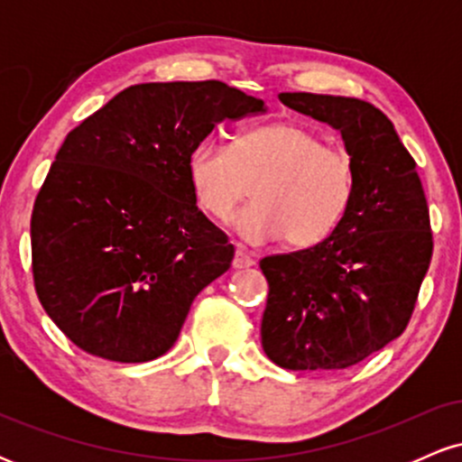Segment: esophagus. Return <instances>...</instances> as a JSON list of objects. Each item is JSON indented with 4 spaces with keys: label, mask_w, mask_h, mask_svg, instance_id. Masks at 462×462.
<instances>
[{
    "label": "esophagus",
    "mask_w": 462,
    "mask_h": 462,
    "mask_svg": "<svg viewBox=\"0 0 462 462\" xmlns=\"http://www.w3.org/2000/svg\"><path fill=\"white\" fill-rule=\"evenodd\" d=\"M252 264H256V261L252 258V254H249L245 247H236L232 267H235V269H247V267H252Z\"/></svg>",
    "instance_id": "34e87169"
}]
</instances>
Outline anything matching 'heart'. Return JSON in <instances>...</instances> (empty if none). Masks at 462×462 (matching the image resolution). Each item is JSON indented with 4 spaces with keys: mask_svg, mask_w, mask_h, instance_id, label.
Instances as JSON below:
<instances>
[{
    "mask_svg": "<svg viewBox=\"0 0 462 462\" xmlns=\"http://www.w3.org/2000/svg\"><path fill=\"white\" fill-rule=\"evenodd\" d=\"M184 173L206 215L227 219L254 187V204L232 219L236 235L252 245L286 241L315 247L337 232L352 208L356 167L347 150L298 124H273L243 132L227 145L204 136L190 147Z\"/></svg>",
    "mask_w": 462,
    "mask_h": 462,
    "instance_id": "heart-1",
    "label": "heart"
}]
</instances>
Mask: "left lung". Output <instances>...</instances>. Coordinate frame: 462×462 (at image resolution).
<instances>
[{"instance_id": "1", "label": "left lung", "mask_w": 462, "mask_h": 462, "mask_svg": "<svg viewBox=\"0 0 462 462\" xmlns=\"http://www.w3.org/2000/svg\"><path fill=\"white\" fill-rule=\"evenodd\" d=\"M341 132L356 167L352 208L332 236L267 256L263 349L291 371L346 369L404 332L432 258L426 195L391 119L356 97L280 93Z\"/></svg>"}]
</instances>
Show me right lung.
I'll return each instance as SVG.
<instances>
[{
    "mask_svg": "<svg viewBox=\"0 0 462 462\" xmlns=\"http://www.w3.org/2000/svg\"><path fill=\"white\" fill-rule=\"evenodd\" d=\"M217 79L116 93L67 134L32 210V272L51 321L115 363L162 356L235 247L195 204L190 147L217 124L264 115Z\"/></svg>",
    "mask_w": 462,
    "mask_h": 462,
    "instance_id": "1",
    "label": "right lung"
}]
</instances>
